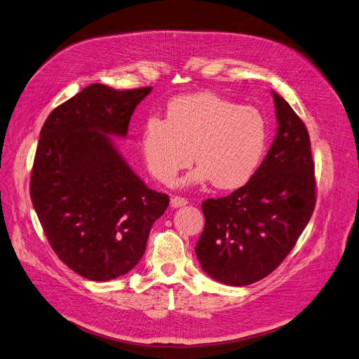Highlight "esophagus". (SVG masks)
<instances>
[{"label": "esophagus", "mask_w": 359, "mask_h": 359, "mask_svg": "<svg viewBox=\"0 0 359 359\" xmlns=\"http://www.w3.org/2000/svg\"><path fill=\"white\" fill-rule=\"evenodd\" d=\"M170 205H172V208H182V206L187 205V201L182 196H173L170 199Z\"/></svg>", "instance_id": "1"}]
</instances>
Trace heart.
Listing matches in <instances>:
<instances>
[{"mask_svg": "<svg viewBox=\"0 0 359 359\" xmlns=\"http://www.w3.org/2000/svg\"><path fill=\"white\" fill-rule=\"evenodd\" d=\"M267 147V123L254 107H238L217 93L182 95L167 105L165 118H149L141 151L149 172L169 186L195 161L183 183H213L218 189L245 184Z\"/></svg>", "mask_w": 359, "mask_h": 359, "instance_id": "heart-1", "label": "heart"}]
</instances>
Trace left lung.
<instances>
[{
	"mask_svg": "<svg viewBox=\"0 0 359 359\" xmlns=\"http://www.w3.org/2000/svg\"><path fill=\"white\" fill-rule=\"evenodd\" d=\"M273 100L278 128L266 158L244 186L202 203L205 228L195 251L205 273L228 285H248L273 273L316 203L307 128L278 93Z\"/></svg>",
	"mask_w": 359,
	"mask_h": 359,
	"instance_id": "obj_1",
	"label": "left lung"
}]
</instances>
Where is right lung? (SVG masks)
<instances>
[{
  "instance_id": "add662e5",
  "label": "right lung",
  "mask_w": 359,
  "mask_h": 359,
  "mask_svg": "<svg viewBox=\"0 0 359 359\" xmlns=\"http://www.w3.org/2000/svg\"><path fill=\"white\" fill-rule=\"evenodd\" d=\"M151 86L118 90L93 83L43 124L30 198L47 241L65 264L92 281L133 270L169 196L149 189L108 135L126 137Z\"/></svg>"
}]
</instances>
